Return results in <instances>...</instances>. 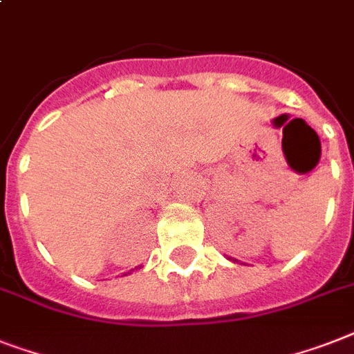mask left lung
Masks as SVG:
<instances>
[{
    "mask_svg": "<svg viewBox=\"0 0 354 354\" xmlns=\"http://www.w3.org/2000/svg\"><path fill=\"white\" fill-rule=\"evenodd\" d=\"M229 260H231V258H229ZM232 261H238V260H232Z\"/></svg>",
    "mask_w": 354,
    "mask_h": 354,
    "instance_id": "8db88e82",
    "label": "left lung"
}]
</instances>
